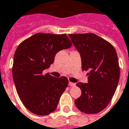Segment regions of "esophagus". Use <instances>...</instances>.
<instances>
[{
    "label": "esophagus",
    "instance_id": "34e87169",
    "mask_svg": "<svg viewBox=\"0 0 129 129\" xmlns=\"http://www.w3.org/2000/svg\"><path fill=\"white\" fill-rule=\"evenodd\" d=\"M69 85L71 86H76V84H75V83H74V82H69Z\"/></svg>",
    "mask_w": 129,
    "mask_h": 129
}]
</instances>
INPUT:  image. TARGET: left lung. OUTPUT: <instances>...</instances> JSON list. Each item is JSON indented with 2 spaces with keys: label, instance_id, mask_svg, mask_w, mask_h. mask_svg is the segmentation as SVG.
Returning <instances> with one entry per match:
<instances>
[{
  "label": "left lung",
  "instance_id": "8db88e82",
  "mask_svg": "<svg viewBox=\"0 0 129 129\" xmlns=\"http://www.w3.org/2000/svg\"><path fill=\"white\" fill-rule=\"evenodd\" d=\"M80 54L82 69L88 71V83L78 82L81 95L75 100L76 107L87 114L102 111L114 95L120 79L118 58L111 43L92 34H69Z\"/></svg>",
  "mask_w": 129,
  "mask_h": 129
}]
</instances>
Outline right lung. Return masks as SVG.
Segmentation results:
<instances>
[{
  "label": "right lung",
  "instance_id": "add662e5",
  "mask_svg": "<svg viewBox=\"0 0 129 129\" xmlns=\"http://www.w3.org/2000/svg\"><path fill=\"white\" fill-rule=\"evenodd\" d=\"M71 45L66 34L38 33L22 41L16 49L13 80L20 99L33 113L46 115L56 109L68 86V79L43 75V71L49 68L58 51Z\"/></svg>",
  "mask_w": 129,
  "mask_h": 129
}]
</instances>
